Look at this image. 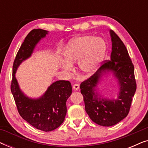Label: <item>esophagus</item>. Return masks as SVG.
<instances>
[{
	"label": "esophagus",
	"mask_w": 148,
	"mask_h": 148,
	"mask_svg": "<svg viewBox=\"0 0 148 148\" xmlns=\"http://www.w3.org/2000/svg\"><path fill=\"white\" fill-rule=\"evenodd\" d=\"M73 88L75 90H79V84H75L73 85Z\"/></svg>",
	"instance_id": "1"
}]
</instances>
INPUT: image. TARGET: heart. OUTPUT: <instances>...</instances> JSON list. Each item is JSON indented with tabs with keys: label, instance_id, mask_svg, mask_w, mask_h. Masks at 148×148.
Returning a JSON list of instances; mask_svg holds the SVG:
<instances>
[{
	"label": "heart",
	"instance_id": "1",
	"mask_svg": "<svg viewBox=\"0 0 148 148\" xmlns=\"http://www.w3.org/2000/svg\"><path fill=\"white\" fill-rule=\"evenodd\" d=\"M106 43L100 38L86 35L73 40L64 52L65 62L62 68L65 72L72 70V65L80 58L78 67L81 71L89 74L94 72L104 57Z\"/></svg>",
	"mask_w": 148,
	"mask_h": 148
}]
</instances>
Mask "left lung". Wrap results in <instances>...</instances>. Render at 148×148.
<instances>
[{
  "instance_id": "obj_1",
  "label": "left lung",
  "mask_w": 148,
  "mask_h": 148,
  "mask_svg": "<svg viewBox=\"0 0 148 148\" xmlns=\"http://www.w3.org/2000/svg\"><path fill=\"white\" fill-rule=\"evenodd\" d=\"M110 33L112 43L110 59L102 62L98 70L80 85L86 112L93 122L104 127L116 125L128 115L137 88L134 65L126 46L114 31L110 30ZM106 70L112 71L119 80L120 92L117 99H101L94 92Z\"/></svg>"
}]
</instances>
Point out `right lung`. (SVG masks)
Masks as SVG:
<instances>
[{
    "mask_svg": "<svg viewBox=\"0 0 148 148\" xmlns=\"http://www.w3.org/2000/svg\"><path fill=\"white\" fill-rule=\"evenodd\" d=\"M48 32L34 29L28 34L14 60L11 90L20 116L32 126L48 132L58 128L66 114V102L72 93L70 82L56 81L39 99H30L19 88L15 78L16 70L22 61L29 58L35 46Z\"/></svg>",
    "mask_w": 148,
    "mask_h": 148,
    "instance_id": "1",
    "label": "right lung"
}]
</instances>
